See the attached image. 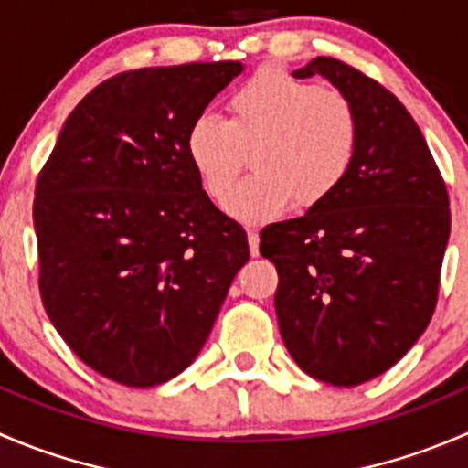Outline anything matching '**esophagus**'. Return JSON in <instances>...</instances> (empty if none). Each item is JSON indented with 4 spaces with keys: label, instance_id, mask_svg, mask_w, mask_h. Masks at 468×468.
<instances>
[{
    "label": "esophagus",
    "instance_id": "34e87169",
    "mask_svg": "<svg viewBox=\"0 0 468 468\" xmlns=\"http://www.w3.org/2000/svg\"><path fill=\"white\" fill-rule=\"evenodd\" d=\"M247 238H249V251H251V256H258V242H261L258 230H247Z\"/></svg>",
    "mask_w": 468,
    "mask_h": 468
}]
</instances>
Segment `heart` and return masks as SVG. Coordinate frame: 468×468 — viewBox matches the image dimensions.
I'll return each mask as SVG.
<instances>
[{
  "mask_svg": "<svg viewBox=\"0 0 468 468\" xmlns=\"http://www.w3.org/2000/svg\"><path fill=\"white\" fill-rule=\"evenodd\" d=\"M185 144L203 189L217 201L231 192L226 215L265 224L338 192L359 153L361 121L343 90L261 70L230 93L229 121L201 113ZM249 152L257 174L230 190Z\"/></svg>",
  "mask_w": 468,
  "mask_h": 468,
  "instance_id": "b5f03b06",
  "label": "heart"
}]
</instances>
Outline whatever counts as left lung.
<instances>
[{
	"instance_id": "1",
	"label": "left lung",
	"mask_w": 468,
	"mask_h": 468,
	"mask_svg": "<svg viewBox=\"0 0 468 468\" xmlns=\"http://www.w3.org/2000/svg\"><path fill=\"white\" fill-rule=\"evenodd\" d=\"M359 112L361 144L338 192L297 219L267 226L281 338L299 368L334 387L387 373L420 338L439 297L451 235L448 189L405 104L373 77L317 57Z\"/></svg>"
}]
</instances>
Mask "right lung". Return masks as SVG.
<instances>
[{
    "instance_id": "1",
    "label": "right lung",
    "mask_w": 468,
    "mask_h": 468,
    "mask_svg": "<svg viewBox=\"0 0 468 468\" xmlns=\"http://www.w3.org/2000/svg\"><path fill=\"white\" fill-rule=\"evenodd\" d=\"M239 61L125 70L70 112L36 180L38 288L89 368L125 387L183 373L210 335L247 233L203 192L187 130Z\"/></svg>"
}]
</instances>
